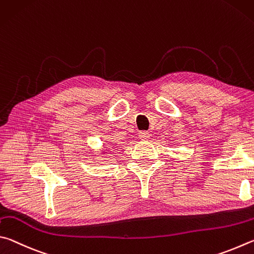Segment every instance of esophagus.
I'll return each mask as SVG.
<instances>
[{
    "mask_svg": "<svg viewBox=\"0 0 254 254\" xmlns=\"http://www.w3.org/2000/svg\"><path fill=\"white\" fill-rule=\"evenodd\" d=\"M138 136H139V138L140 139H147V138H149V136H150V134H149V131H145V130H143V131H139V134H138Z\"/></svg>",
    "mask_w": 254,
    "mask_h": 254,
    "instance_id": "obj_1",
    "label": "esophagus"
}]
</instances>
